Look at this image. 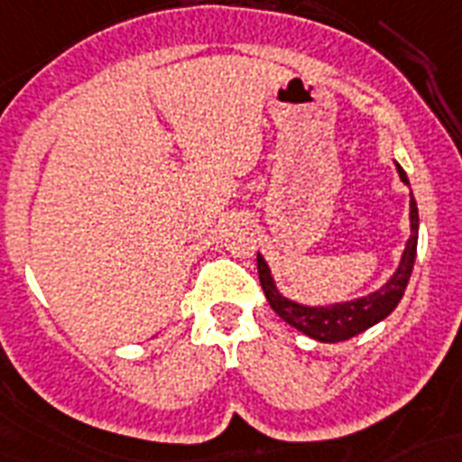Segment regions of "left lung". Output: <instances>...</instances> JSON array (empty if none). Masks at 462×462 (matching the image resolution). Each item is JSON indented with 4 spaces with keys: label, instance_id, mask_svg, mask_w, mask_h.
<instances>
[{
    "label": "left lung",
    "instance_id": "left-lung-1",
    "mask_svg": "<svg viewBox=\"0 0 462 462\" xmlns=\"http://www.w3.org/2000/svg\"><path fill=\"white\" fill-rule=\"evenodd\" d=\"M396 171H399V178L406 185H411L399 163H396ZM418 204H415L413 192H411V237H408L396 273L389 277L387 284H382L380 290L373 291V294L351 299V301L329 303V306H303V303H296L280 294L265 258L258 254V280H261L270 309L275 310L284 322H290L291 328H296L310 339L325 341V344H337V341H346L351 337L361 335L367 328L384 320L399 306L401 296L408 287V280H411V273H413L415 254H418Z\"/></svg>",
    "mask_w": 462,
    "mask_h": 462
}]
</instances>
